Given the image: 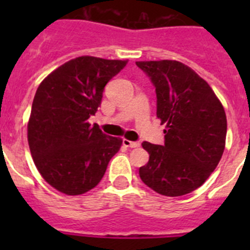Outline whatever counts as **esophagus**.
<instances>
[{
  "label": "esophagus",
  "mask_w": 250,
  "mask_h": 250,
  "mask_svg": "<svg viewBox=\"0 0 250 250\" xmlns=\"http://www.w3.org/2000/svg\"><path fill=\"white\" fill-rule=\"evenodd\" d=\"M123 144H124V146L131 147V149H132V147L140 146V143H139V141H130V140H127V139H124Z\"/></svg>",
  "instance_id": "esophagus-1"
}]
</instances>
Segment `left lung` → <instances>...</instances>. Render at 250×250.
<instances>
[{"label": "left lung", "instance_id": "obj_1", "mask_svg": "<svg viewBox=\"0 0 250 250\" xmlns=\"http://www.w3.org/2000/svg\"><path fill=\"white\" fill-rule=\"evenodd\" d=\"M156 92V116L164 130V145L143 143L147 164L141 180L161 195L180 196L204 184L225 147L227 116L219 99L189 66L174 61H138Z\"/></svg>", "mask_w": 250, "mask_h": 250}]
</instances>
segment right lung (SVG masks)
Wrapping results in <instances>:
<instances>
[{
	"instance_id": "add662e5",
	"label": "right lung",
	"mask_w": 250,
	"mask_h": 250,
	"mask_svg": "<svg viewBox=\"0 0 250 250\" xmlns=\"http://www.w3.org/2000/svg\"><path fill=\"white\" fill-rule=\"evenodd\" d=\"M123 60L81 56L40 83L27 125L30 151L46 182L67 195L100 183L123 140L104 134L89 118L98 111L105 85L126 66Z\"/></svg>"
}]
</instances>
